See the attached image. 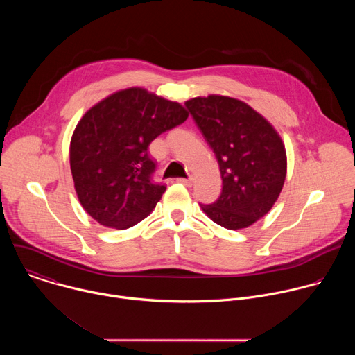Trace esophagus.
I'll list each match as a JSON object with an SVG mask.
<instances>
[{
    "label": "esophagus",
    "instance_id": "1",
    "mask_svg": "<svg viewBox=\"0 0 355 355\" xmlns=\"http://www.w3.org/2000/svg\"><path fill=\"white\" fill-rule=\"evenodd\" d=\"M177 181L181 182V184H184L185 187H191L192 182H193V178H192V177H189V178H177Z\"/></svg>",
    "mask_w": 355,
    "mask_h": 355
}]
</instances>
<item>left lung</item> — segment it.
<instances>
[{
	"instance_id": "8db88e82",
	"label": "left lung",
	"mask_w": 355,
	"mask_h": 355,
	"mask_svg": "<svg viewBox=\"0 0 355 355\" xmlns=\"http://www.w3.org/2000/svg\"><path fill=\"white\" fill-rule=\"evenodd\" d=\"M216 156L222 193L204 214L229 230L256 223L277 202L286 177L285 144L275 128L240 99L211 94L185 101Z\"/></svg>"
}]
</instances>
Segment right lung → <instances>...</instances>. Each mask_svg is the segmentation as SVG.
<instances>
[{"label": "right lung", "instance_id": "add662e5", "mask_svg": "<svg viewBox=\"0 0 355 355\" xmlns=\"http://www.w3.org/2000/svg\"><path fill=\"white\" fill-rule=\"evenodd\" d=\"M187 118L181 104L141 87L119 89L91 107L70 141V168L84 211L118 230L147 218L166 191L151 178L156 164L148 144Z\"/></svg>", "mask_w": 355, "mask_h": 355}]
</instances>
